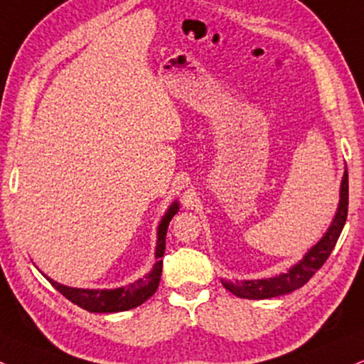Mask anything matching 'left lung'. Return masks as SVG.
I'll list each match as a JSON object with an SVG mask.
<instances>
[{"label":"left lung","mask_w":364,"mask_h":364,"mask_svg":"<svg viewBox=\"0 0 364 364\" xmlns=\"http://www.w3.org/2000/svg\"><path fill=\"white\" fill-rule=\"evenodd\" d=\"M348 196H349V186H348V170H344L343 181H341V191H339V205L336 210V216L331 223L329 230L326 231V235L321 237V241H317V245H314L311 250L307 251L306 257L297 264L290 268L289 272L280 273V275L272 277V278H262V280H221L223 287L226 290H230L231 294H235L236 297L241 299H251V300H259V299H272V297H280V295L290 294V291L300 289L311 280L314 273H316L322 264L326 263V259L329 258L331 251L334 250L336 243H338V237L343 231L344 223L348 218Z\"/></svg>","instance_id":"obj_1"}]
</instances>
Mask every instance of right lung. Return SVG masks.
Listing matches in <instances>:
<instances>
[{"instance_id": "1", "label": "right lung", "mask_w": 364, "mask_h": 364, "mask_svg": "<svg viewBox=\"0 0 364 364\" xmlns=\"http://www.w3.org/2000/svg\"><path fill=\"white\" fill-rule=\"evenodd\" d=\"M178 213V203L175 200L170 205L165 216L161 218L159 224V231H156V248H155V258L156 263L151 268V272L145 275L140 280L133 282L127 287H119V289H111V290H94V289H75V287H67L62 284H57L52 278L47 280L55 287V289L64 295L65 299H69L70 302L79 306L80 309H86L89 312H100V314H111V312H123L129 311L141 306L145 300H148L151 295L155 294V290L159 289L160 284V275H161V257L165 253V236H167L168 224L172 221V218Z\"/></svg>"}]
</instances>
